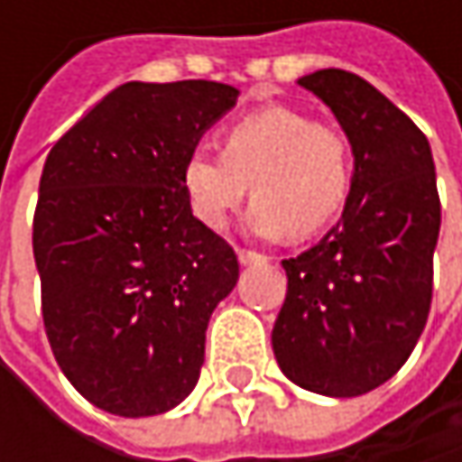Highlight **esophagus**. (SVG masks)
<instances>
[{
  "label": "esophagus",
  "instance_id": "obj_1",
  "mask_svg": "<svg viewBox=\"0 0 462 462\" xmlns=\"http://www.w3.org/2000/svg\"><path fill=\"white\" fill-rule=\"evenodd\" d=\"M237 259H240V264H259V262H267L264 254L251 251V248H237Z\"/></svg>",
  "mask_w": 462,
  "mask_h": 462
}]
</instances>
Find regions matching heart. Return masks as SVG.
<instances>
[{
  "mask_svg": "<svg viewBox=\"0 0 462 462\" xmlns=\"http://www.w3.org/2000/svg\"><path fill=\"white\" fill-rule=\"evenodd\" d=\"M219 152L192 149L181 165V189L192 217L222 230L248 195L251 230L297 240L326 230L353 189V143L337 125L273 104L243 115L219 134Z\"/></svg>",
  "mask_w": 462,
  "mask_h": 462,
  "instance_id": "obj_1",
  "label": "heart"
}]
</instances>
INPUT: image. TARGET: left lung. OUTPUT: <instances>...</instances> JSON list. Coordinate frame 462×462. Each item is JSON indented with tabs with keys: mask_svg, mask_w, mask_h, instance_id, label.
Instances as JSON below:
<instances>
[{
	"mask_svg": "<svg viewBox=\"0 0 462 462\" xmlns=\"http://www.w3.org/2000/svg\"><path fill=\"white\" fill-rule=\"evenodd\" d=\"M300 85L339 120L356 173L339 225L283 259L273 350L294 385L350 399L391 380L415 350L430 313L441 203L425 134L377 88L342 69Z\"/></svg>",
	"mask_w": 462,
	"mask_h": 462,
	"instance_id": "8db88e82",
	"label": "left lung"
}]
</instances>
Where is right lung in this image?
Returning a JSON list of instances; mask_svg holds the SVG:
<instances>
[{
    "label": "right lung",
    "instance_id": "add662e5",
    "mask_svg": "<svg viewBox=\"0 0 462 462\" xmlns=\"http://www.w3.org/2000/svg\"><path fill=\"white\" fill-rule=\"evenodd\" d=\"M235 98L208 79L125 82L47 154L32 232L45 334L104 412L162 415L198 385L237 256L192 217L181 165Z\"/></svg>",
    "mask_w": 462,
    "mask_h": 462
}]
</instances>
